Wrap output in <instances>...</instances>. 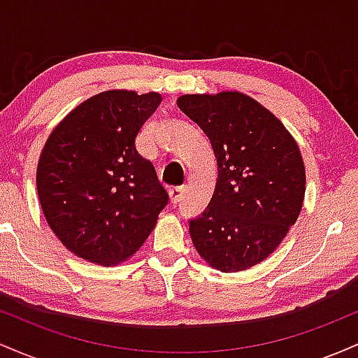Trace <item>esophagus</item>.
<instances>
[{
  "mask_svg": "<svg viewBox=\"0 0 358 358\" xmlns=\"http://www.w3.org/2000/svg\"><path fill=\"white\" fill-rule=\"evenodd\" d=\"M183 193H185V188L183 187L170 188V200H171V203H173V205L178 203L180 200L183 199Z\"/></svg>",
  "mask_w": 358,
  "mask_h": 358,
  "instance_id": "1",
  "label": "esophagus"
}]
</instances>
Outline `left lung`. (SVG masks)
<instances>
[{"label":"left lung","instance_id":"obj_1","mask_svg":"<svg viewBox=\"0 0 358 358\" xmlns=\"http://www.w3.org/2000/svg\"><path fill=\"white\" fill-rule=\"evenodd\" d=\"M178 108L210 139L219 170L210 203L190 219L193 245L224 273L252 268L281 244L301 212L306 176L296 141L241 92L187 94Z\"/></svg>","mask_w":358,"mask_h":358}]
</instances>
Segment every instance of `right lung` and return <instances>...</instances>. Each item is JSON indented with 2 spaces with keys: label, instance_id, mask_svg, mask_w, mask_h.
<instances>
[{
  "label": "right lung",
  "instance_id": "1",
  "mask_svg": "<svg viewBox=\"0 0 358 358\" xmlns=\"http://www.w3.org/2000/svg\"><path fill=\"white\" fill-rule=\"evenodd\" d=\"M162 96L106 90L69 114L45 143L36 190L48 225L76 256L114 266L153 231L168 193L136 136Z\"/></svg>",
  "mask_w": 358,
  "mask_h": 358
}]
</instances>
